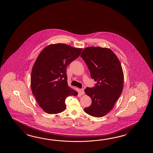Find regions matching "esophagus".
Instances as JSON below:
<instances>
[{"label":"esophagus","instance_id":"obj_1","mask_svg":"<svg viewBox=\"0 0 153 153\" xmlns=\"http://www.w3.org/2000/svg\"><path fill=\"white\" fill-rule=\"evenodd\" d=\"M79 93L81 95H83L84 94V90L83 88H80L79 90Z\"/></svg>","mask_w":153,"mask_h":153}]
</instances>
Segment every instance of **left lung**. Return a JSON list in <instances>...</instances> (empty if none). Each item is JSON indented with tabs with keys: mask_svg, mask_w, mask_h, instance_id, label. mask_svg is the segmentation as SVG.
<instances>
[{
	"mask_svg": "<svg viewBox=\"0 0 153 153\" xmlns=\"http://www.w3.org/2000/svg\"><path fill=\"white\" fill-rule=\"evenodd\" d=\"M80 56L88 65L91 78L97 82L94 88L85 90L92 103L84 111L93 117H103L114 108L123 90L124 74L120 61L108 48H85Z\"/></svg>",
	"mask_w": 153,
	"mask_h": 153,
	"instance_id": "8db88e82",
	"label": "left lung"
}]
</instances>
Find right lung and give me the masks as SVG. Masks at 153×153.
I'll list each match as a JSON object with an SVG mask.
<instances>
[{
  "instance_id": "obj_1",
  "label": "right lung",
  "mask_w": 153,
  "mask_h": 153,
  "mask_svg": "<svg viewBox=\"0 0 153 153\" xmlns=\"http://www.w3.org/2000/svg\"><path fill=\"white\" fill-rule=\"evenodd\" d=\"M82 51L59 43L48 45L38 56L31 71V88L38 105L46 113L62 112L66 108L65 99L78 95L68 86L66 68Z\"/></svg>"
}]
</instances>
